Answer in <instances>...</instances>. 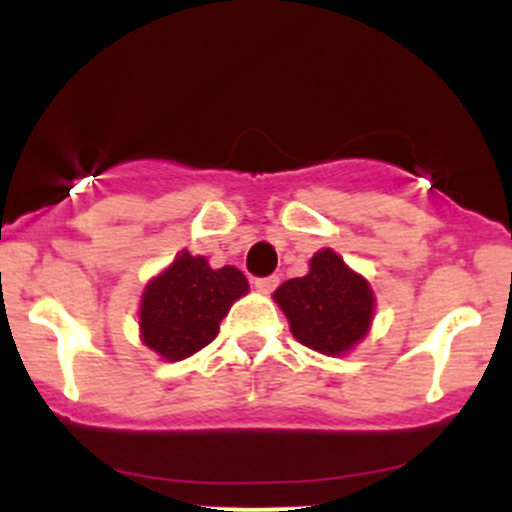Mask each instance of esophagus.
I'll return each instance as SVG.
<instances>
[{
	"label": "esophagus",
	"instance_id": "obj_1",
	"mask_svg": "<svg viewBox=\"0 0 512 512\" xmlns=\"http://www.w3.org/2000/svg\"><path fill=\"white\" fill-rule=\"evenodd\" d=\"M277 282H280V280H277V277H257V280H255V289H257V292H260V294H270L272 289L277 287Z\"/></svg>",
	"mask_w": 512,
	"mask_h": 512
}]
</instances>
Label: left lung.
Masks as SVG:
<instances>
[{
    "label": "left lung",
    "instance_id": "left-lung-1",
    "mask_svg": "<svg viewBox=\"0 0 512 512\" xmlns=\"http://www.w3.org/2000/svg\"><path fill=\"white\" fill-rule=\"evenodd\" d=\"M272 297L294 339L327 356L352 352L374 322V289L332 247L314 252L307 275L282 282Z\"/></svg>",
    "mask_w": 512,
    "mask_h": 512
}]
</instances>
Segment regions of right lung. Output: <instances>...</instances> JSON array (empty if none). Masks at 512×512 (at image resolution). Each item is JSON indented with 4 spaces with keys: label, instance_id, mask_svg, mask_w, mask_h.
Returning <instances> with one entry per match:
<instances>
[{
    "label": "right lung",
    "instance_id": "right-lung-1",
    "mask_svg": "<svg viewBox=\"0 0 512 512\" xmlns=\"http://www.w3.org/2000/svg\"><path fill=\"white\" fill-rule=\"evenodd\" d=\"M250 292L237 267L213 270L203 255L180 252L141 294V342L163 361L188 359L208 347L232 304Z\"/></svg>",
    "mask_w": 512,
    "mask_h": 512
}]
</instances>
